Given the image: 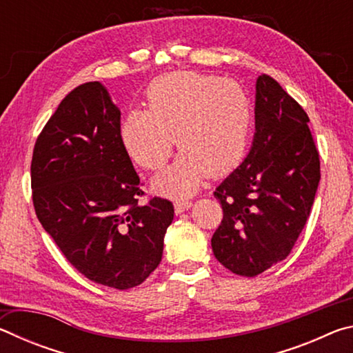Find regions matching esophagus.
<instances>
[{
	"label": "esophagus",
	"instance_id": "34e87169",
	"mask_svg": "<svg viewBox=\"0 0 353 353\" xmlns=\"http://www.w3.org/2000/svg\"><path fill=\"white\" fill-rule=\"evenodd\" d=\"M193 205L191 204L190 201H176L174 202V210H176V213L177 214H181V213H183L185 210H188V208Z\"/></svg>",
	"mask_w": 353,
	"mask_h": 353
}]
</instances>
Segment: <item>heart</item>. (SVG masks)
<instances>
[{"label": "heart", "mask_w": 353, "mask_h": 353, "mask_svg": "<svg viewBox=\"0 0 353 353\" xmlns=\"http://www.w3.org/2000/svg\"><path fill=\"white\" fill-rule=\"evenodd\" d=\"M146 103L148 110L124 115L119 139L137 165L152 171L166 163L176 139L182 152L155 181L160 191L188 196L207 174L221 177L241 163L252 105L236 81L172 71L151 82Z\"/></svg>", "instance_id": "obj_1"}]
</instances>
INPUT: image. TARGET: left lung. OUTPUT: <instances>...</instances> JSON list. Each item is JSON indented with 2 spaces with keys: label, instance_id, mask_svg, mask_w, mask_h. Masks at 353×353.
I'll return each mask as SVG.
<instances>
[{
  "label": "left lung",
  "instance_id": "1",
  "mask_svg": "<svg viewBox=\"0 0 353 353\" xmlns=\"http://www.w3.org/2000/svg\"><path fill=\"white\" fill-rule=\"evenodd\" d=\"M255 90L252 148L214 190L223 221L212 236L213 254L244 277L290 255L321 181L305 110L268 74L259 76Z\"/></svg>",
  "mask_w": 353,
  "mask_h": 353
}]
</instances>
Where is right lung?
Wrapping results in <instances>:
<instances>
[{"instance_id":"right-lung-1","label":"right lung","mask_w":353,"mask_h":353,"mask_svg":"<svg viewBox=\"0 0 353 353\" xmlns=\"http://www.w3.org/2000/svg\"><path fill=\"white\" fill-rule=\"evenodd\" d=\"M119 118L103 83L71 90L35 141L31 187L35 214L65 259L94 283L129 290L162 261L174 207L162 198L139 204L145 191Z\"/></svg>"}]
</instances>
